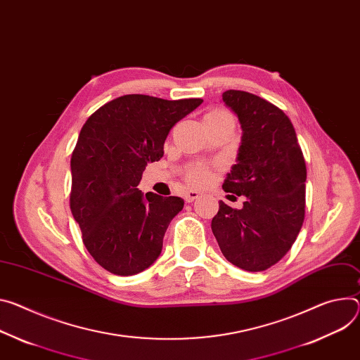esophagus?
I'll return each mask as SVG.
<instances>
[{"mask_svg":"<svg viewBox=\"0 0 360 360\" xmlns=\"http://www.w3.org/2000/svg\"><path fill=\"white\" fill-rule=\"evenodd\" d=\"M200 192H197V191H186L185 193H184V198H185V201L186 202H193L195 200H198L200 198Z\"/></svg>","mask_w":360,"mask_h":360,"instance_id":"obj_1","label":"esophagus"}]
</instances>
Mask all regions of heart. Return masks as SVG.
Segmentation results:
<instances>
[{
	"label": "heart",
	"mask_w": 360,
	"mask_h": 360,
	"mask_svg": "<svg viewBox=\"0 0 360 360\" xmlns=\"http://www.w3.org/2000/svg\"><path fill=\"white\" fill-rule=\"evenodd\" d=\"M221 115H230V113H228V112L224 110V109H214V110H211L207 116H221ZM210 176H211L210 169H208L207 167H202V165L193 167V168L186 174V179H188L189 182H192V184H197V185L205 184V182L210 179Z\"/></svg>",
	"instance_id": "heart-1"
}]
</instances>
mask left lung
<instances>
[{"mask_svg": "<svg viewBox=\"0 0 360 360\" xmlns=\"http://www.w3.org/2000/svg\"><path fill=\"white\" fill-rule=\"evenodd\" d=\"M222 101L243 129L237 163L222 188L247 200L241 210L219 201L211 228L230 263L264 271L287 254L302 230L306 162L296 130L281 109L241 90L224 91Z\"/></svg>", "mask_w": 360, "mask_h": 360, "instance_id": "left-lung-1", "label": "left lung"}]
</instances>
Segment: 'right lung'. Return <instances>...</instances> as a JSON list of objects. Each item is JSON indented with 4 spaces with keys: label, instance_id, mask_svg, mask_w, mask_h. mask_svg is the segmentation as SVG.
<instances>
[{
    "label": "right lung",
    "instance_id": "obj_1",
    "mask_svg": "<svg viewBox=\"0 0 360 360\" xmlns=\"http://www.w3.org/2000/svg\"><path fill=\"white\" fill-rule=\"evenodd\" d=\"M202 102L126 94L83 124L70 160V210L87 251L112 274H138L159 257L184 200L136 186L148 162L163 156L172 126Z\"/></svg>",
    "mask_w": 360,
    "mask_h": 360
}]
</instances>
